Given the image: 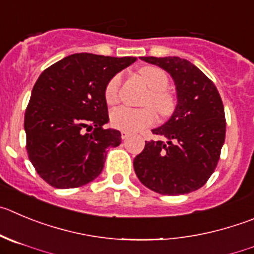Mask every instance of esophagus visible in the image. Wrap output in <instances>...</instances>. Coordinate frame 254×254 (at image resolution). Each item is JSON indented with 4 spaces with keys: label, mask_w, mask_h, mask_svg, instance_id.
I'll list each match as a JSON object with an SVG mask.
<instances>
[{
    "label": "esophagus",
    "mask_w": 254,
    "mask_h": 254,
    "mask_svg": "<svg viewBox=\"0 0 254 254\" xmlns=\"http://www.w3.org/2000/svg\"><path fill=\"white\" fill-rule=\"evenodd\" d=\"M130 136V132H127V131H122V139H127Z\"/></svg>",
    "instance_id": "34e87169"
}]
</instances>
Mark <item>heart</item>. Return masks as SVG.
<instances>
[{
    "mask_svg": "<svg viewBox=\"0 0 254 254\" xmlns=\"http://www.w3.org/2000/svg\"><path fill=\"white\" fill-rule=\"evenodd\" d=\"M141 77L146 82L150 91L144 104L153 106L162 116H168L173 113L175 101L173 95L167 91L169 86V76L164 70L155 66H145L139 70ZM123 73L118 72L109 79L104 87V99L106 104L114 105L119 101L123 85ZM150 106L141 109L120 106L111 111L110 123L115 129L123 131L136 132L151 127L155 123L156 116L154 109Z\"/></svg>",
    "mask_w": 254,
    "mask_h": 254,
    "instance_id": "heart-1",
    "label": "heart"
}]
</instances>
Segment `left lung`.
<instances>
[{
	"label": "left lung",
	"instance_id": "obj_1",
	"mask_svg": "<svg viewBox=\"0 0 254 254\" xmlns=\"http://www.w3.org/2000/svg\"><path fill=\"white\" fill-rule=\"evenodd\" d=\"M167 70L177 86L174 114L153 134L162 140L145 141L134 159L139 181L164 195H179L202 188L220 158L226 138L224 106L217 87L196 66L181 58H141Z\"/></svg>",
	"mask_w": 254,
	"mask_h": 254
}]
</instances>
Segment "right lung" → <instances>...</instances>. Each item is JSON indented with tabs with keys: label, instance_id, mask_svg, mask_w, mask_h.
Wrapping results in <instances>:
<instances>
[{
	"label": "right lung",
	"instance_id": "obj_1",
	"mask_svg": "<svg viewBox=\"0 0 254 254\" xmlns=\"http://www.w3.org/2000/svg\"><path fill=\"white\" fill-rule=\"evenodd\" d=\"M135 60L73 54L42 71L26 108V150L50 186L77 188L99 177L106 149L122 143L120 131L104 129V87Z\"/></svg>",
	"mask_w": 254,
	"mask_h": 254
}]
</instances>
